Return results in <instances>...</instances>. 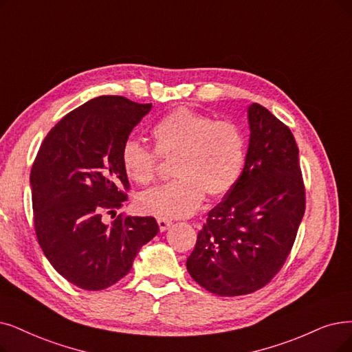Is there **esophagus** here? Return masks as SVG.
<instances>
[{
    "instance_id": "1",
    "label": "esophagus",
    "mask_w": 352,
    "mask_h": 352,
    "mask_svg": "<svg viewBox=\"0 0 352 352\" xmlns=\"http://www.w3.org/2000/svg\"><path fill=\"white\" fill-rule=\"evenodd\" d=\"M157 223H159V228H160V231L163 232V231H166V230L170 228L172 221H168V219H163V218H160V219H157Z\"/></svg>"
}]
</instances>
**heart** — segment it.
<instances>
[{
  "label": "heart",
  "instance_id": "b5f03b06",
  "mask_svg": "<svg viewBox=\"0 0 352 352\" xmlns=\"http://www.w3.org/2000/svg\"><path fill=\"white\" fill-rule=\"evenodd\" d=\"M151 138L154 150L135 140L125 142L121 150L124 172L140 186L156 182L159 157L173 160L176 179L138 198L137 205L144 214L163 219L189 217L199 209L205 193L219 198L241 177L247 142L232 121L180 107L153 125Z\"/></svg>",
  "mask_w": 352,
  "mask_h": 352
}]
</instances>
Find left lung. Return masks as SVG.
<instances>
[{"label": "left lung", "instance_id": "1", "mask_svg": "<svg viewBox=\"0 0 352 352\" xmlns=\"http://www.w3.org/2000/svg\"><path fill=\"white\" fill-rule=\"evenodd\" d=\"M243 173L198 232L186 261L196 283L218 296L264 287L282 269L305 214L299 148L286 124L260 104L248 108Z\"/></svg>", "mask_w": 352, "mask_h": 352}]
</instances>
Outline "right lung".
Returning a JSON list of instances; mask_svg holds the SVG:
<instances>
[{
	"label": "right lung",
	"mask_w": 352,
	"mask_h": 352,
	"mask_svg": "<svg viewBox=\"0 0 352 352\" xmlns=\"http://www.w3.org/2000/svg\"><path fill=\"white\" fill-rule=\"evenodd\" d=\"M151 104L104 95L70 111L49 131L30 184L34 231L45 256L67 282L102 290L129 274L144 244L159 232L153 217H122L130 184L121 150Z\"/></svg>",
	"instance_id": "obj_1"
}]
</instances>
